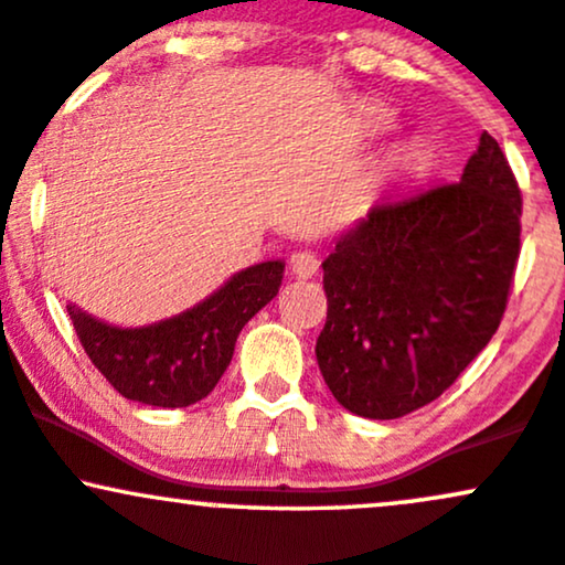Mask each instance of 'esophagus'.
<instances>
[{"mask_svg": "<svg viewBox=\"0 0 565 565\" xmlns=\"http://www.w3.org/2000/svg\"><path fill=\"white\" fill-rule=\"evenodd\" d=\"M289 268H292L297 278H311L319 273V259H316V254L308 249L295 252L292 259H289Z\"/></svg>", "mask_w": 565, "mask_h": 565, "instance_id": "obj_1", "label": "esophagus"}]
</instances>
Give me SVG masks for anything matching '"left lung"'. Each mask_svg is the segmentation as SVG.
I'll use <instances>...</instances> for the list:
<instances>
[{
	"label": "left lung",
	"mask_w": 565,
	"mask_h": 565,
	"mask_svg": "<svg viewBox=\"0 0 565 565\" xmlns=\"http://www.w3.org/2000/svg\"><path fill=\"white\" fill-rule=\"evenodd\" d=\"M520 214L518 179L482 134L461 182L381 198L334 244L316 359L345 411L402 418L454 386L507 311Z\"/></svg>",
	"instance_id": "left-lung-1"
}]
</instances>
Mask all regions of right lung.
Wrapping results in <instances>:
<instances>
[{
	"label": "right lung",
	"instance_id": "add662e5",
	"mask_svg": "<svg viewBox=\"0 0 565 565\" xmlns=\"http://www.w3.org/2000/svg\"><path fill=\"white\" fill-rule=\"evenodd\" d=\"M281 259L252 265L190 311L122 330L66 306L79 343L109 386L152 407H188L212 394L233 359L235 338L278 295Z\"/></svg>",
	"mask_w": 565,
	"mask_h": 565
}]
</instances>
